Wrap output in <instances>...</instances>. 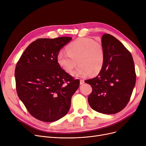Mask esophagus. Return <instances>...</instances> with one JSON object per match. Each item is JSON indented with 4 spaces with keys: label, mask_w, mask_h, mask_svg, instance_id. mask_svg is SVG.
I'll list each match as a JSON object with an SVG mask.
<instances>
[{
    "label": "esophagus",
    "mask_w": 146,
    "mask_h": 146,
    "mask_svg": "<svg viewBox=\"0 0 146 146\" xmlns=\"http://www.w3.org/2000/svg\"><path fill=\"white\" fill-rule=\"evenodd\" d=\"M84 83H85V80H84L83 79H80V85H82V84H83Z\"/></svg>",
    "instance_id": "obj_1"
}]
</instances>
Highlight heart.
Here are the masks:
<instances>
[{
	"mask_svg": "<svg viewBox=\"0 0 146 146\" xmlns=\"http://www.w3.org/2000/svg\"><path fill=\"white\" fill-rule=\"evenodd\" d=\"M67 52L61 51L57 61L64 71L71 73L77 66L73 74L76 77H85L92 73L96 74L101 70L105 60V52L101 44L89 38H79L66 47Z\"/></svg>",
	"mask_w": 146,
	"mask_h": 146,
	"instance_id": "1",
	"label": "heart"
}]
</instances>
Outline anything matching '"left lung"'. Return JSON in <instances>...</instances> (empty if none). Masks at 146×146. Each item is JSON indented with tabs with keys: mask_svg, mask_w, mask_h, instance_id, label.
Segmentation results:
<instances>
[{
	"mask_svg": "<svg viewBox=\"0 0 146 146\" xmlns=\"http://www.w3.org/2000/svg\"><path fill=\"white\" fill-rule=\"evenodd\" d=\"M103 67L95 78L85 80L92 88L88 102L94 110L114 114L123 110L131 98L136 74L131 54L113 36H102Z\"/></svg>",
	"mask_w": 146,
	"mask_h": 146,
	"instance_id": "1",
	"label": "left lung"
}]
</instances>
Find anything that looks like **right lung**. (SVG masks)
Instances as JSON below:
<instances>
[{"instance_id": "add662e5", "label": "right lung", "mask_w": 146, "mask_h": 146, "mask_svg": "<svg viewBox=\"0 0 146 146\" xmlns=\"http://www.w3.org/2000/svg\"><path fill=\"white\" fill-rule=\"evenodd\" d=\"M72 39L39 38L28 46L17 62V94L29 113L38 120L50 122L66 115L79 86V80L66 73L57 61L61 48Z\"/></svg>"}]
</instances>
